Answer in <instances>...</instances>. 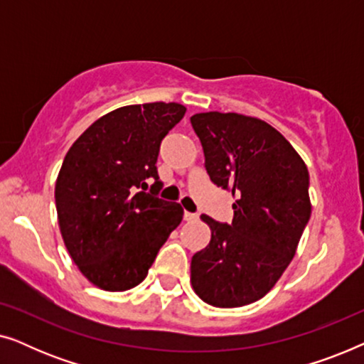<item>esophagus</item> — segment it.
I'll return each instance as SVG.
<instances>
[{"instance_id": "34e87169", "label": "esophagus", "mask_w": 364, "mask_h": 364, "mask_svg": "<svg viewBox=\"0 0 364 364\" xmlns=\"http://www.w3.org/2000/svg\"><path fill=\"white\" fill-rule=\"evenodd\" d=\"M183 218H186L187 222H193V220H197V213L186 212V213H183Z\"/></svg>"}]
</instances>
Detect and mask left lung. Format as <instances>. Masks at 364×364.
I'll use <instances>...</instances> for the list:
<instances>
[{
	"mask_svg": "<svg viewBox=\"0 0 364 364\" xmlns=\"http://www.w3.org/2000/svg\"><path fill=\"white\" fill-rule=\"evenodd\" d=\"M191 122L210 181L235 198L230 225L200 217L212 235L192 257V288L212 306L248 305L275 287L295 257L311 215L306 164L262 119L212 111Z\"/></svg>",
	"mask_w": 364,
	"mask_h": 364,
	"instance_id": "8db88e82",
	"label": "left lung"
}]
</instances>
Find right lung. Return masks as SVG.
I'll use <instances>...</instances> for the list:
<instances>
[{"label": "right lung", "mask_w": 364, "mask_h": 364, "mask_svg": "<svg viewBox=\"0 0 364 364\" xmlns=\"http://www.w3.org/2000/svg\"><path fill=\"white\" fill-rule=\"evenodd\" d=\"M187 109L132 104L92 122L69 149L56 178L58 223L73 262L94 287H137L182 222L177 202L156 197L161 141ZM156 181L151 192L145 181Z\"/></svg>", "instance_id": "right-lung-1"}]
</instances>
